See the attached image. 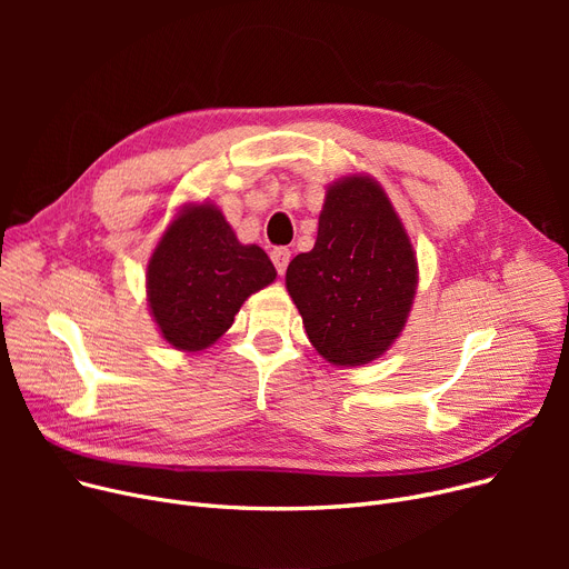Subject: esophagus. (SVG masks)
Returning <instances> with one entry per match:
<instances>
[{
  "label": "esophagus",
  "mask_w": 569,
  "mask_h": 569,
  "mask_svg": "<svg viewBox=\"0 0 569 569\" xmlns=\"http://www.w3.org/2000/svg\"><path fill=\"white\" fill-rule=\"evenodd\" d=\"M269 258H272V262H274V267H277V272L283 274L288 262H290V251L283 249V247H279V249H274L272 253H269Z\"/></svg>",
  "instance_id": "34e87169"
}]
</instances>
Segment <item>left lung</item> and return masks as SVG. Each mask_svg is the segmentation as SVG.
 Instances as JSON below:
<instances>
[{
    "instance_id": "obj_1",
    "label": "left lung",
    "mask_w": 569,
    "mask_h": 569,
    "mask_svg": "<svg viewBox=\"0 0 569 569\" xmlns=\"http://www.w3.org/2000/svg\"><path fill=\"white\" fill-rule=\"evenodd\" d=\"M286 286L327 362L367 365L401 335L417 260L392 202L371 177L330 187L316 247L290 260Z\"/></svg>"
}]
</instances>
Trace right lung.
I'll return each instance as SVG.
<instances>
[{"mask_svg": "<svg viewBox=\"0 0 569 569\" xmlns=\"http://www.w3.org/2000/svg\"><path fill=\"white\" fill-rule=\"evenodd\" d=\"M277 279L256 244H239L217 207L179 214L147 264V300L163 339L177 350H202L234 320L249 295Z\"/></svg>", "mask_w": 569, "mask_h": 569, "instance_id": "obj_1", "label": "right lung"}]
</instances>
